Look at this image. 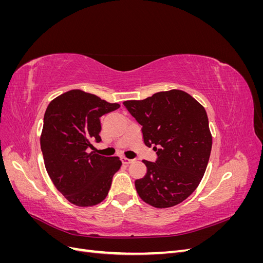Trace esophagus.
Wrapping results in <instances>:
<instances>
[{
    "label": "esophagus",
    "instance_id": "34e87169",
    "mask_svg": "<svg viewBox=\"0 0 263 263\" xmlns=\"http://www.w3.org/2000/svg\"><path fill=\"white\" fill-rule=\"evenodd\" d=\"M122 162L124 163V164H129V163H132V162H134V159H128V158H122Z\"/></svg>",
    "mask_w": 263,
    "mask_h": 263
}]
</instances>
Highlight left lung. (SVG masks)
<instances>
[{
    "mask_svg": "<svg viewBox=\"0 0 263 263\" xmlns=\"http://www.w3.org/2000/svg\"><path fill=\"white\" fill-rule=\"evenodd\" d=\"M124 106L141 125L145 145L157 160H144L146 176L135 181L137 193L157 209L171 208L192 194L204 176L212 150L205 108L184 91L158 92Z\"/></svg>",
    "mask_w": 263,
    "mask_h": 263,
    "instance_id": "1",
    "label": "left lung"
}]
</instances>
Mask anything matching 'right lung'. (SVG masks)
<instances>
[{
	"label": "right lung",
	"instance_id": "add662e5",
	"mask_svg": "<svg viewBox=\"0 0 263 263\" xmlns=\"http://www.w3.org/2000/svg\"><path fill=\"white\" fill-rule=\"evenodd\" d=\"M119 104L91 93L71 90L52 100L46 109L41 148L46 170L59 192L77 206L101 203L122 165L118 157L87 153L101 141L100 117Z\"/></svg>",
	"mask_w": 263,
	"mask_h": 263
}]
</instances>
